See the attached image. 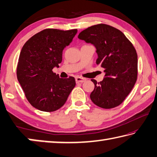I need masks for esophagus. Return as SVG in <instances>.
<instances>
[{
  "instance_id": "34e87169",
  "label": "esophagus",
  "mask_w": 157,
  "mask_h": 157,
  "mask_svg": "<svg viewBox=\"0 0 157 157\" xmlns=\"http://www.w3.org/2000/svg\"><path fill=\"white\" fill-rule=\"evenodd\" d=\"M75 80L77 83H82V82H84L86 80L85 78H81V77H76L75 78Z\"/></svg>"
}]
</instances>
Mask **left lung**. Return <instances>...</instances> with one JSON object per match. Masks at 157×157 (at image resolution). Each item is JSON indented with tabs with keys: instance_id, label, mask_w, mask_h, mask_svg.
I'll list each match as a JSON object with an SVG mask.
<instances>
[{
	"instance_id": "left-lung-1",
	"label": "left lung",
	"mask_w": 157,
	"mask_h": 157,
	"mask_svg": "<svg viewBox=\"0 0 157 157\" xmlns=\"http://www.w3.org/2000/svg\"><path fill=\"white\" fill-rule=\"evenodd\" d=\"M78 38L96 48L97 64L104 68L105 78L95 85L90 98L95 105L111 109L120 105L134 87L138 76L136 49L121 30L107 24L85 29Z\"/></svg>"
}]
</instances>
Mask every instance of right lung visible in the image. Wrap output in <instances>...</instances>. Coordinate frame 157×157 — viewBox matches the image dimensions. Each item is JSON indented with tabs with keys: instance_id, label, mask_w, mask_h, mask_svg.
<instances>
[{
	"instance_id": "right-lung-1",
	"label": "right lung",
	"mask_w": 157,
	"mask_h": 157,
	"mask_svg": "<svg viewBox=\"0 0 157 157\" xmlns=\"http://www.w3.org/2000/svg\"><path fill=\"white\" fill-rule=\"evenodd\" d=\"M77 33V29H45L23 46L17 64V79L28 102L37 109L46 112L59 109L75 86L73 77L60 78L52 69L59 67L63 50Z\"/></svg>"
}]
</instances>
